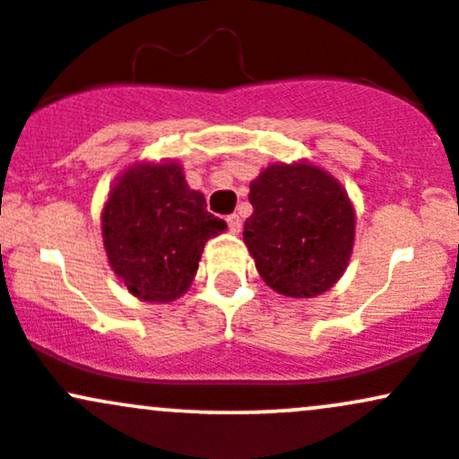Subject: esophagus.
<instances>
[{
    "label": "esophagus",
    "instance_id": "1",
    "mask_svg": "<svg viewBox=\"0 0 459 459\" xmlns=\"http://www.w3.org/2000/svg\"><path fill=\"white\" fill-rule=\"evenodd\" d=\"M228 225H230V230L234 231V234H238L240 228H243V221H240L238 214H230L228 216Z\"/></svg>",
    "mask_w": 459,
    "mask_h": 459
}]
</instances>
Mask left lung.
<instances>
[{"label": "left lung", "instance_id": "left-lung-1", "mask_svg": "<svg viewBox=\"0 0 459 459\" xmlns=\"http://www.w3.org/2000/svg\"><path fill=\"white\" fill-rule=\"evenodd\" d=\"M243 238L260 278L287 298L337 282L354 245V208L333 175L308 161L271 164L251 181Z\"/></svg>", "mask_w": 459, "mask_h": 459}]
</instances>
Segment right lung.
Returning <instances> with one entry per match:
<instances>
[{
	"mask_svg": "<svg viewBox=\"0 0 459 459\" xmlns=\"http://www.w3.org/2000/svg\"><path fill=\"white\" fill-rule=\"evenodd\" d=\"M228 225L190 190L177 161L135 164L116 179L102 210L107 258L131 295L172 302L190 289L205 243Z\"/></svg>",
	"mask_w": 459,
	"mask_h": 459,
	"instance_id": "1",
	"label": "right lung"
}]
</instances>
